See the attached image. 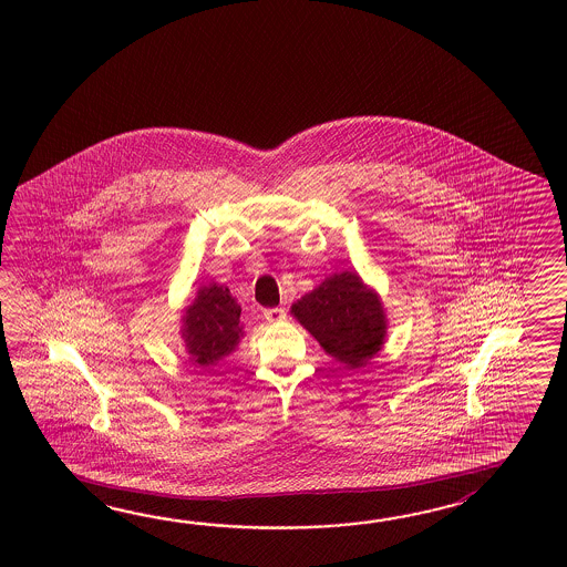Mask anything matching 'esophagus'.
Listing matches in <instances>:
<instances>
[{
	"instance_id": "obj_1",
	"label": "esophagus",
	"mask_w": 567,
	"mask_h": 567,
	"mask_svg": "<svg viewBox=\"0 0 567 567\" xmlns=\"http://www.w3.org/2000/svg\"><path fill=\"white\" fill-rule=\"evenodd\" d=\"M264 318L267 322H279V320L286 318V310L284 308H267V310H264Z\"/></svg>"
}]
</instances>
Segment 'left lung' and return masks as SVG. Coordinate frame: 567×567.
I'll return each mask as SVG.
<instances>
[{"label": "left lung", "instance_id": "1", "mask_svg": "<svg viewBox=\"0 0 567 567\" xmlns=\"http://www.w3.org/2000/svg\"><path fill=\"white\" fill-rule=\"evenodd\" d=\"M291 313L332 359L350 369L367 364L385 342L381 298L354 271L326 278L291 306Z\"/></svg>", "mask_w": 567, "mask_h": 567}]
</instances>
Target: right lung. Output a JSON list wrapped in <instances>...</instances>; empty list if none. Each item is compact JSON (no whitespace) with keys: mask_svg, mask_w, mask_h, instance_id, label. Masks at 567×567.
Returning <instances> with one entry per match:
<instances>
[{"mask_svg":"<svg viewBox=\"0 0 567 567\" xmlns=\"http://www.w3.org/2000/svg\"><path fill=\"white\" fill-rule=\"evenodd\" d=\"M243 337L241 306L225 286H203L182 316V338L198 367H213L237 349Z\"/></svg>","mask_w":567,"mask_h":567,"instance_id":"obj_1","label":"right lung"}]
</instances>
